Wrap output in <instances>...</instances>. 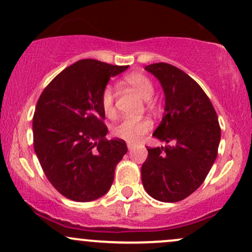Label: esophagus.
Instances as JSON below:
<instances>
[{"label": "esophagus", "instance_id": "34e87169", "mask_svg": "<svg viewBox=\"0 0 252 252\" xmlns=\"http://www.w3.org/2000/svg\"><path fill=\"white\" fill-rule=\"evenodd\" d=\"M132 148H134V145H132V143H128V149H129V151H131Z\"/></svg>", "mask_w": 252, "mask_h": 252}]
</instances>
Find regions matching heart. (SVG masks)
Returning <instances> with one entry per match:
<instances>
[{"mask_svg":"<svg viewBox=\"0 0 252 252\" xmlns=\"http://www.w3.org/2000/svg\"><path fill=\"white\" fill-rule=\"evenodd\" d=\"M124 84L132 88L141 98L149 100L154 94V85L147 75L142 73H131L124 76ZM100 103L106 116L115 113V90L111 85H106L101 92ZM152 129V122L143 120L124 118L112 128V135L117 139L124 140L129 143H136Z\"/></svg>","mask_w":252,"mask_h":252,"instance_id":"heart-1","label":"heart"}]
</instances>
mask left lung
I'll list each match as a JSON object with an SVG mask.
<instances>
[{"label": "left lung", "mask_w": 252, "mask_h": 252, "mask_svg": "<svg viewBox=\"0 0 252 252\" xmlns=\"http://www.w3.org/2000/svg\"><path fill=\"white\" fill-rule=\"evenodd\" d=\"M160 81L165 112L153 136L171 145L147 148L141 167L143 188L161 202L184 200L203 183L218 156L221 129L201 86L168 63L145 68Z\"/></svg>", "instance_id": "8db88e82"}]
</instances>
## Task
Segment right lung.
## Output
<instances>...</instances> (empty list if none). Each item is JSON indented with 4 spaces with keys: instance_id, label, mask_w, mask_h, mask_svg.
Returning <instances> with one entry per match:
<instances>
[{
    "instance_id": "1",
    "label": "right lung",
    "mask_w": 252,
    "mask_h": 252,
    "mask_svg": "<svg viewBox=\"0 0 252 252\" xmlns=\"http://www.w3.org/2000/svg\"><path fill=\"white\" fill-rule=\"evenodd\" d=\"M128 65L81 60L44 88L33 115V147L52 187L64 197L88 202L111 188L126 153L121 139L107 140L101 92Z\"/></svg>"
}]
</instances>
